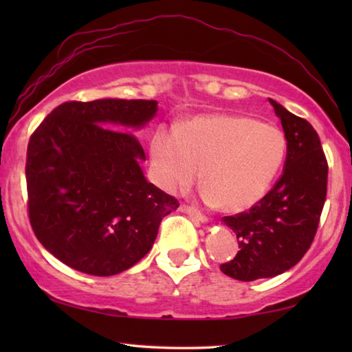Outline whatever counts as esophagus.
<instances>
[{
  "label": "esophagus",
  "mask_w": 352,
  "mask_h": 352,
  "mask_svg": "<svg viewBox=\"0 0 352 352\" xmlns=\"http://www.w3.org/2000/svg\"><path fill=\"white\" fill-rule=\"evenodd\" d=\"M178 210H180L182 212L189 214L190 217L195 219V220H199V222H208V217L205 216V214L200 212L199 210H195L194 206H189V205H186V204H182L180 208H178Z\"/></svg>",
  "instance_id": "obj_1"
}]
</instances>
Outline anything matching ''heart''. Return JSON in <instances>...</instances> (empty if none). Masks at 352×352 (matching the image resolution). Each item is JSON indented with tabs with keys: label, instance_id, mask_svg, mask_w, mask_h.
<instances>
[{
	"label": "heart",
	"instance_id": "1",
	"mask_svg": "<svg viewBox=\"0 0 352 352\" xmlns=\"http://www.w3.org/2000/svg\"><path fill=\"white\" fill-rule=\"evenodd\" d=\"M285 136L253 118H197L177 132L155 136L151 158L168 190L188 188L200 170L205 199L225 212L248 210L264 197L281 169Z\"/></svg>",
	"mask_w": 352,
	"mask_h": 352
}]
</instances>
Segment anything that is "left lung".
Masks as SVG:
<instances>
[{
	"mask_svg": "<svg viewBox=\"0 0 352 352\" xmlns=\"http://www.w3.org/2000/svg\"><path fill=\"white\" fill-rule=\"evenodd\" d=\"M281 119L287 158L279 180L248 211L222 220L236 233L239 252L220 265L239 281L273 278L289 270L311 248L327 192V160L315 129L269 99Z\"/></svg>",
	"mask_w": 352,
	"mask_h": 352,
	"instance_id": "obj_1",
	"label": "left lung"
}]
</instances>
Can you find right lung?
Wrapping results in <instances>:
<instances>
[{
	"label": "right lung",
	"mask_w": 352,
	"mask_h": 352,
	"mask_svg": "<svg viewBox=\"0 0 352 352\" xmlns=\"http://www.w3.org/2000/svg\"><path fill=\"white\" fill-rule=\"evenodd\" d=\"M157 100H69L29 138L28 216L41 245L71 269L111 276L152 248L175 197L148 183L144 148L130 127L157 113ZM113 129H111V127Z\"/></svg>",
	"instance_id": "right-lung-1"
}]
</instances>
